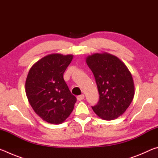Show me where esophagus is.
Wrapping results in <instances>:
<instances>
[{
    "label": "esophagus",
    "instance_id": "34e87169",
    "mask_svg": "<svg viewBox=\"0 0 158 158\" xmlns=\"http://www.w3.org/2000/svg\"><path fill=\"white\" fill-rule=\"evenodd\" d=\"M84 98H85L84 95H80L77 96V100H79V101L80 100H84Z\"/></svg>",
    "mask_w": 158,
    "mask_h": 158
}]
</instances>
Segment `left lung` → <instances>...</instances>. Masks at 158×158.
I'll list each match as a JSON object with an SVG mask.
<instances>
[{
    "instance_id": "left-lung-1",
    "label": "left lung",
    "mask_w": 158,
    "mask_h": 158,
    "mask_svg": "<svg viewBox=\"0 0 158 158\" xmlns=\"http://www.w3.org/2000/svg\"><path fill=\"white\" fill-rule=\"evenodd\" d=\"M86 63L93 72L100 95L93 110L106 121L117 118L126 111L135 95L132 74L119 58L107 53L89 56Z\"/></svg>"
}]
</instances>
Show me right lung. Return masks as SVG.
Listing matches in <instances>:
<instances>
[{"label":"right lung","mask_w":158,"mask_h":158,"mask_svg":"<svg viewBox=\"0 0 158 158\" xmlns=\"http://www.w3.org/2000/svg\"><path fill=\"white\" fill-rule=\"evenodd\" d=\"M73 58V55H48L28 72L26 93L29 103L40 117L50 123L60 124L65 121L77 102L63 79Z\"/></svg>","instance_id":"obj_1"}]
</instances>
